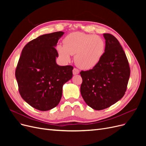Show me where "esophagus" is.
<instances>
[{
	"instance_id": "esophagus-1",
	"label": "esophagus",
	"mask_w": 146,
	"mask_h": 146,
	"mask_svg": "<svg viewBox=\"0 0 146 146\" xmlns=\"http://www.w3.org/2000/svg\"><path fill=\"white\" fill-rule=\"evenodd\" d=\"M72 72H73V74L74 75H77V74H79V70L78 69H76V68H74V69H73V70H72Z\"/></svg>"
}]
</instances>
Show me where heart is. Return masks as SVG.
I'll list each match as a JSON object with an SVG mask.
<instances>
[{"label":"heart","mask_w":146,"mask_h":146,"mask_svg":"<svg viewBox=\"0 0 146 146\" xmlns=\"http://www.w3.org/2000/svg\"><path fill=\"white\" fill-rule=\"evenodd\" d=\"M63 44L56 46L61 58L66 62L75 55V62L82 69H91L98 65L104 55L105 42L98 35L73 32L63 39Z\"/></svg>","instance_id":"b5f03b06"}]
</instances>
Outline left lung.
I'll use <instances>...</instances> for the list:
<instances>
[{"label": "left lung", "instance_id": "8db88e82", "mask_svg": "<svg viewBox=\"0 0 146 146\" xmlns=\"http://www.w3.org/2000/svg\"><path fill=\"white\" fill-rule=\"evenodd\" d=\"M104 37L105 50L100 63L80 72L82 96L96 110L108 108L122 98L130 75L126 55L117 39L109 33H104Z\"/></svg>", "mask_w": 146, "mask_h": 146}]
</instances>
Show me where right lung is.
Segmentation results:
<instances>
[{
	"mask_svg": "<svg viewBox=\"0 0 146 146\" xmlns=\"http://www.w3.org/2000/svg\"><path fill=\"white\" fill-rule=\"evenodd\" d=\"M56 32L41 35L25 46L15 72L19 93L26 102L40 111L58 105L63 86L72 77V66H59L56 47L64 35Z\"/></svg>",
	"mask_w": 146,
	"mask_h": 146,
	"instance_id": "right-lung-1",
	"label": "right lung"
}]
</instances>
